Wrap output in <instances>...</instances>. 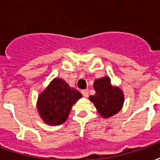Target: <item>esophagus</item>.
Wrapping results in <instances>:
<instances>
[{
  "mask_svg": "<svg viewBox=\"0 0 160 160\" xmlns=\"http://www.w3.org/2000/svg\"><path fill=\"white\" fill-rule=\"evenodd\" d=\"M81 93H82V95H83L85 98L88 97V94H89V93H88V90H87V89H86V90L81 91Z\"/></svg>",
  "mask_w": 160,
  "mask_h": 160,
  "instance_id": "34e87169",
  "label": "esophagus"
}]
</instances>
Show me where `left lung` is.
<instances>
[{"mask_svg": "<svg viewBox=\"0 0 160 160\" xmlns=\"http://www.w3.org/2000/svg\"><path fill=\"white\" fill-rule=\"evenodd\" d=\"M93 87L96 93L90 96L89 99L93 103L102 118H111L121 111L124 102L123 92L118 87L111 85L109 77L95 80Z\"/></svg>", "mask_w": 160, "mask_h": 160, "instance_id": "1", "label": "left lung"}]
</instances>
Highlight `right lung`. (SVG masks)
<instances>
[{
    "label": "right lung",
    "instance_id": "right-lung-1",
    "mask_svg": "<svg viewBox=\"0 0 160 160\" xmlns=\"http://www.w3.org/2000/svg\"><path fill=\"white\" fill-rule=\"evenodd\" d=\"M82 97L61 78H55L38 98V111L45 123L60 125L65 122L71 108Z\"/></svg>",
    "mask_w": 160,
    "mask_h": 160
}]
</instances>
